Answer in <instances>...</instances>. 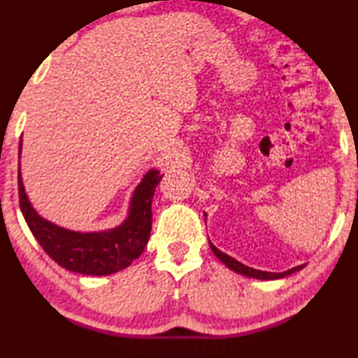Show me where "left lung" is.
Instances as JSON below:
<instances>
[{
	"instance_id": "left-lung-1",
	"label": "left lung",
	"mask_w": 358,
	"mask_h": 358,
	"mask_svg": "<svg viewBox=\"0 0 358 358\" xmlns=\"http://www.w3.org/2000/svg\"><path fill=\"white\" fill-rule=\"evenodd\" d=\"M210 248H212V251L215 256H217L220 261H222L224 266L228 268H231V271L241 273V275H246V277H252V278H259V280H275V278H282V277H287L290 275V273L300 271L303 268V266H298V267H293L290 271H285V272H280V273H273V272H266V271H257V268H252V267H248L244 266V264L238 262L236 259H233L231 256H228V254H224L220 251L213 246L212 243H210Z\"/></svg>"
}]
</instances>
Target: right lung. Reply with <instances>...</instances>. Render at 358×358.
Wrapping results in <instances>:
<instances>
[{
    "label": "right lung",
    "mask_w": 358,
    "mask_h": 358,
    "mask_svg": "<svg viewBox=\"0 0 358 358\" xmlns=\"http://www.w3.org/2000/svg\"><path fill=\"white\" fill-rule=\"evenodd\" d=\"M161 178L163 174L156 169L146 173L131 197L129 217L120 227L107 231H70L43 220L29 202L21 171H17L19 207L34 238L58 266L85 275H109L129 267L143 252L151 231V202Z\"/></svg>",
    "instance_id": "add662e5"
}]
</instances>
